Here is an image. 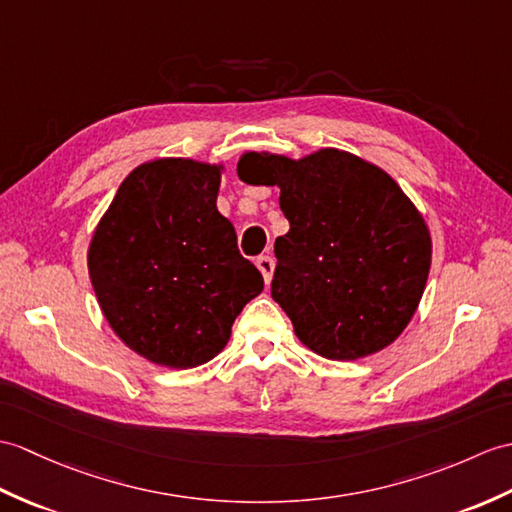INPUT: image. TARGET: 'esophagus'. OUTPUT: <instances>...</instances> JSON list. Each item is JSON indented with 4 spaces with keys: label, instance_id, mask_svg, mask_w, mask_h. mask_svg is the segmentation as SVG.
Listing matches in <instances>:
<instances>
[{
    "label": "esophagus",
    "instance_id": "obj_1",
    "mask_svg": "<svg viewBox=\"0 0 512 512\" xmlns=\"http://www.w3.org/2000/svg\"><path fill=\"white\" fill-rule=\"evenodd\" d=\"M257 268L261 270V275H264V281L270 283L272 272H275V259H272L270 255H259L257 257Z\"/></svg>",
    "mask_w": 512,
    "mask_h": 512
}]
</instances>
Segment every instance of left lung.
Instances as JSON below:
<instances>
[{"mask_svg": "<svg viewBox=\"0 0 512 512\" xmlns=\"http://www.w3.org/2000/svg\"><path fill=\"white\" fill-rule=\"evenodd\" d=\"M237 176L279 185L290 231L277 237L272 299L329 360L382 351L417 312L432 242L419 211L375 165L342 150L301 161L246 152Z\"/></svg>", "mask_w": 512, "mask_h": 512, "instance_id": "left-lung-1", "label": "left lung"}]
</instances>
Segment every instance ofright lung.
Returning a JSON list of instances; mask_svg holds the SVG:
<instances>
[{
    "instance_id": "right-lung-1",
    "label": "right lung",
    "mask_w": 512,
    "mask_h": 512,
    "mask_svg": "<svg viewBox=\"0 0 512 512\" xmlns=\"http://www.w3.org/2000/svg\"><path fill=\"white\" fill-rule=\"evenodd\" d=\"M220 168L189 159L139 165L93 233L89 275L113 331L170 368L209 362L264 290L216 207Z\"/></svg>"
}]
</instances>
